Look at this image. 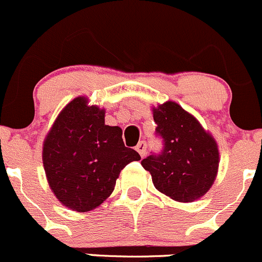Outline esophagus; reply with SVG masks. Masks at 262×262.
<instances>
[{"mask_svg":"<svg viewBox=\"0 0 262 262\" xmlns=\"http://www.w3.org/2000/svg\"><path fill=\"white\" fill-rule=\"evenodd\" d=\"M137 152L140 154V157H144L145 154H147V143L144 142V140H140L138 143V145L136 147Z\"/></svg>","mask_w":262,"mask_h":262,"instance_id":"obj_1","label":"esophagus"}]
</instances>
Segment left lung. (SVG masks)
Wrapping results in <instances>:
<instances>
[{
    "instance_id": "1",
    "label": "left lung",
    "mask_w": 262,
    "mask_h": 262,
    "mask_svg": "<svg viewBox=\"0 0 262 262\" xmlns=\"http://www.w3.org/2000/svg\"><path fill=\"white\" fill-rule=\"evenodd\" d=\"M162 150L142 161L154 187L178 202H192L211 188L219 169L213 138L194 117L173 101L153 109Z\"/></svg>"
}]
</instances>
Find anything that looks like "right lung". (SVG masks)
<instances>
[{
	"label": "right lung",
	"instance_id": "1",
	"mask_svg": "<svg viewBox=\"0 0 262 262\" xmlns=\"http://www.w3.org/2000/svg\"><path fill=\"white\" fill-rule=\"evenodd\" d=\"M104 110L86 99L69 103L43 143L42 159L52 192L74 211L94 210L112 194L120 170L140 156L124 145L122 129L105 125Z\"/></svg>",
	"mask_w": 262,
	"mask_h": 262
}]
</instances>
